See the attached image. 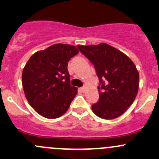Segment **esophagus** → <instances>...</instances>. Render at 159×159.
I'll use <instances>...</instances> for the list:
<instances>
[{
    "instance_id": "esophagus-1",
    "label": "esophagus",
    "mask_w": 159,
    "mask_h": 159,
    "mask_svg": "<svg viewBox=\"0 0 159 159\" xmlns=\"http://www.w3.org/2000/svg\"><path fill=\"white\" fill-rule=\"evenodd\" d=\"M84 90H85L84 88H78V91H79L80 92H84Z\"/></svg>"
}]
</instances>
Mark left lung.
<instances>
[{
  "instance_id": "left-lung-1",
  "label": "left lung",
  "mask_w": 159,
  "mask_h": 159,
  "mask_svg": "<svg viewBox=\"0 0 159 159\" xmlns=\"http://www.w3.org/2000/svg\"><path fill=\"white\" fill-rule=\"evenodd\" d=\"M77 47L94 66L99 78L100 98L91 106L92 111L104 120L121 116L138 93L139 75L135 64L124 53L106 43Z\"/></svg>"
}]
</instances>
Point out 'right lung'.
Instances as JSON below:
<instances>
[{"instance_id": "add662e5", "label": "right lung", "mask_w": 159, "mask_h": 159, "mask_svg": "<svg viewBox=\"0 0 159 159\" xmlns=\"http://www.w3.org/2000/svg\"><path fill=\"white\" fill-rule=\"evenodd\" d=\"M78 52L74 46L58 43L36 52L26 64L22 73L23 91L39 115L56 119L68 110L78 88L70 84L67 67Z\"/></svg>"}]
</instances>
